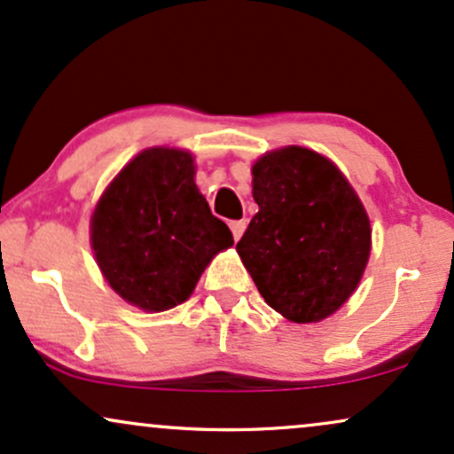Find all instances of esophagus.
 I'll return each mask as SVG.
<instances>
[{"label": "esophagus", "mask_w": 454, "mask_h": 454, "mask_svg": "<svg viewBox=\"0 0 454 454\" xmlns=\"http://www.w3.org/2000/svg\"><path fill=\"white\" fill-rule=\"evenodd\" d=\"M229 227H231V233H233V239H238L242 238V233H244V229H247V221H231L229 223Z\"/></svg>", "instance_id": "34e87169"}]
</instances>
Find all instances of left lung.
<instances>
[{
  "label": "left lung",
  "instance_id": "8db88e82",
  "mask_svg": "<svg viewBox=\"0 0 454 454\" xmlns=\"http://www.w3.org/2000/svg\"><path fill=\"white\" fill-rule=\"evenodd\" d=\"M253 216L238 253L263 300L293 323H317L353 295L370 257V218L335 165L301 146L253 168Z\"/></svg>",
  "mask_w": 454,
  "mask_h": 454
}]
</instances>
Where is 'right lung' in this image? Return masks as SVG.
<instances>
[{"label":"right lung","instance_id":"right-lung-1","mask_svg":"<svg viewBox=\"0 0 454 454\" xmlns=\"http://www.w3.org/2000/svg\"><path fill=\"white\" fill-rule=\"evenodd\" d=\"M193 157L144 151L112 180L90 218V242L106 280L148 312L183 303L212 257L233 244L195 186Z\"/></svg>","mask_w":454,"mask_h":454}]
</instances>
